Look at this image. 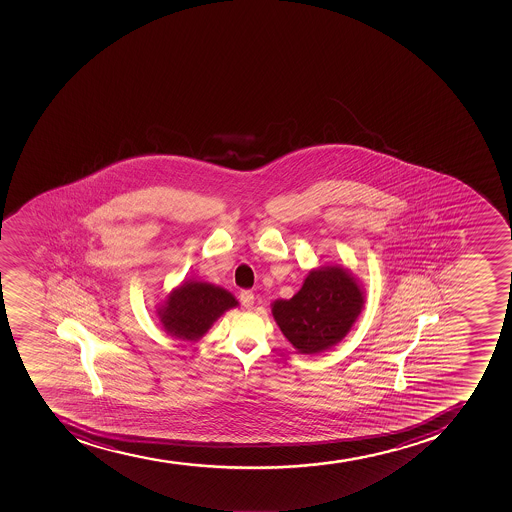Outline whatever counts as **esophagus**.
Wrapping results in <instances>:
<instances>
[{
  "mask_svg": "<svg viewBox=\"0 0 512 512\" xmlns=\"http://www.w3.org/2000/svg\"><path fill=\"white\" fill-rule=\"evenodd\" d=\"M240 303L244 305L245 308H252L254 307L255 303V295L254 292H250V290H242L240 292Z\"/></svg>",
  "mask_w": 512,
  "mask_h": 512,
  "instance_id": "34e87169",
  "label": "esophagus"
}]
</instances>
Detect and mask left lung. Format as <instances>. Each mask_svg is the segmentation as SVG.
Masks as SVG:
<instances>
[{
    "instance_id": "8db88e82",
    "label": "left lung",
    "mask_w": 512,
    "mask_h": 512,
    "mask_svg": "<svg viewBox=\"0 0 512 512\" xmlns=\"http://www.w3.org/2000/svg\"><path fill=\"white\" fill-rule=\"evenodd\" d=\"M363 307V292L350 273L322 267L308 273L290 300L273 302V318L283 335L303 355L335 345L350 331Z\"/></svg>"
}]
</instances>
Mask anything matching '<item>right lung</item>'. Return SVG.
<instances>
[{
	"instance_id": "right-lung-1",
	"label": "right lung",
	"mask_w": 512,
	"mask_h": 512,
	"mask_svg": "<svg viewBox=\"0 0 512 512\" xmlns=\"http://www.w3.org/2000/svg\"><path fill=\"white\" fill-rule=\"evenodd\" d=\"M234 307L237 300L224 288L205 282H185L167 297L166 307L159 315L167 333L195 341L222 313Z\"/></svg>"
}]
</instances>
